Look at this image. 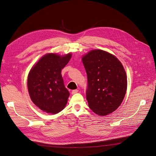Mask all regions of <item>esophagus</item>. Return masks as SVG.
Returning <instances> with one entry per match:
<instances>
[{"label": "esophagus", "instance_id": "34e87169", "mask_svg": "<svg viewBox=\"0 0 156 156\" xmlns=\"http://www.w3.org/2000/svg\"><path fill=\"white\" fill-rule=\"evenodd\" d=\"M78 90H77V89H75V90H73L72 91V94H76V93H77L78 92Z\"/></svg>", "mask_w": 156, "mask_h": 156}]
</instances>
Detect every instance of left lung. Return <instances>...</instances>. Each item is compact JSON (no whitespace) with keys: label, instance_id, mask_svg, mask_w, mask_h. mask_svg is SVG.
I'll return each mask as SVG.
<instances>
[{"label":"left lung","instance_id":"left-lung-1","mask_svg":"<svg viewBox=\"0 0 156 156\" xmlns=\"http://www.w3.org/2000/svg\"><path fill=\"white\" fill-rule=\"evenodd\" d=\"M82 60L87 74L89 107L98 115L110 114L120 105L126 92L123 66L114 55L100 49L90 51Z\"/></svg>","mask_w":156,"mask_h":156}]
</instances>
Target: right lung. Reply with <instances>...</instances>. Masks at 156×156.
<instances>
[{
    "label": "right lung",
    "instance_id": "1",
    "mask_svg": "<svg viewBox=\"0 0 156 156\" xmlns=\"http://www.w3.org/2000/svg\"><path fill=\"white\" fill-rule=\"evenodd\" d=\"M70 53L60 56L50 53L41 57L29 74L27 86L32 102L41 110L56 114L66 105L69 92L61 71L69 61Z\"/></svg>",
    "mask_w": 156,
    "mask_h": 156
}]
</instances>
